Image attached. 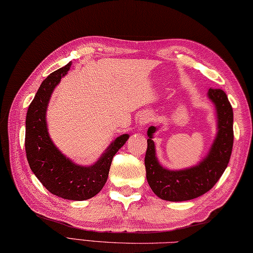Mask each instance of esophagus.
<instances>
[{
  "instance_id": "esophagus-1",
  "label": "esophagus",
  "mask_w": 253,
  "mask_h": 253,
  "mask_svg": "<svg viewBox=\"0 0 253 253\" xmlns=\"http://www.w3.org/2000/svg\"><path fill=\"white\" fill-rule=\"evenodd\" d=\"M151 120H152L151 116L147 115V113H144V115H142L140 117V119H138V125H140L141 126H146Z\"/></svg>"
}]
</instances>
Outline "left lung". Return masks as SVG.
Returning a JSON list of instances; mask_svg holds the SVG:
<instances>
[{"label": "left lung", "mask_w": 253, "mask_h": 253, "mask_svg": "<svg viewBox=\"0 0 253 253\" xmlns=\"http://www.w3.org/2000/svg\"><path fill=\"white\" fill-rule=\"evenodd\" d=\"M208 98L215 107L217 133L209 153L194 166L179 170H170L162 166L153 141L154 133L158 127H148L146 179L153 192L162 200L182 202L201 197L214 187L227 168L234 144L233 108L226 92L219 88H210Z\"/></svg>", "instance_id": "1"}]
</instances>
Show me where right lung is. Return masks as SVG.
Listing matches in <instances>:
<instances>
[{"instance_id": "add662e5", "label": "right lung", "mask_w": 253, "mask_h": 253, "mask_svg": "<svg viewBox=\"0 0 253 253\" xmlns=\"http://www.w3.org/2000/svg\"><path fill=\"white\" fill-rule=\"evenodd\" d=\"M72 62L41 83L26 116L25 148L30 169L49 192L65 200L84 201L104 188L112 158L130 135L118 136L100 158L88 166L75 164L55 146L48 132L47 109L54 88L68 74Z\"/></svg>"}]
</instances>
